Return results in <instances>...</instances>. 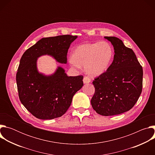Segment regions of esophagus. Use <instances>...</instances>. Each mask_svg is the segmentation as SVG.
Instances as JSON below:
<instances>
[{"instance_id":"esophagus-1","label":"esophagus","mask_w":155,"mask_h":155,"mask_svg":"<svg viewBox=\"0 0 155 155\" xmlns=\"http://www.w3.org/2000/svg\"><path fill=\"white\" fill-rule=\"evenodd\" d=\"M91 82V79L88 77H84L83 78V83H88Z\"/></svg>"}]
</instances>
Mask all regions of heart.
<instances>
[{
  "label": "heart",
  "instance_id": "1",
  "mask_svg": "<svg viewBox=\"0 0 155 155\" xmlns=\"http://www.w3.org/2000/svg\"><path fill=\"white\" fill-rule=\"evenodd\" d=\"M114 56V48L107 41L84 43L76 48L69 62L76 68H80V65L85 66L88 74L98 76L108 69Z\"/></svg>",
  "mask_w": 155,
  "mask_h": 155
}]
</instances>
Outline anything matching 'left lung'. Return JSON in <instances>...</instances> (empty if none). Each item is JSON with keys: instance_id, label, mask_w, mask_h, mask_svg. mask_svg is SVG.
Masks as SVG:
<instances>
[{"instance_id": "8db88e82", "label": "left lung", "mask_w": 155, "mask_h": 155, "mask_svg": "<svg viewBox=\"0 0 155 155\" xmlns=\"http://www.w3.org/2000/svg\"><path fill=\"white\" fill-rule=\"evenodd\" d=\"M114 46V58L108 69L94 78L91 104L103 116L119 115L130 110L142 90L143 69L132 49L115 37H105Z\"/></svg>"}]
</instances>
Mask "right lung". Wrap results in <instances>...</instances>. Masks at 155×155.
I'll return each instance as SVG.
<instances>
[{
    "instance_id": "right-lung-1",
    "label": "right lung",
    "mask_w": 155,
    "mask_h": 155,
    "mask_svg": "<svg viewBox=\"0 0 155 155\" xmlns=\"http://www.w3.org/2000/svg\"><path fill=\"white\" fill-rule=\"evenodd\" d=\"M77 38L71 35L43 38L28 48L20 59L16 76L19 98L38 119H54L67 112L74 95L83 85V76L68 77L61 67L54 74L45 76L38 72L37 59L48 54L66 64L68 49Z\"/></svg>"
}]
</instances>
